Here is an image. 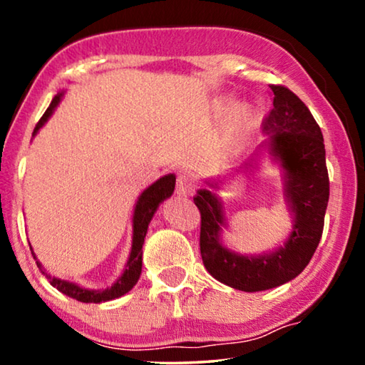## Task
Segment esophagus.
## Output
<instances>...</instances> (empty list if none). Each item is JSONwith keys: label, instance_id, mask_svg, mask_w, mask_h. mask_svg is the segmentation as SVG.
I'll return each mask as SVG.
<instances>
[{"label": "esophagus", "instance_id": "34e87169", "mask_svg": "<svg viewBox=\"0 0 365 365\" xmlns=\"http://www.w3.org/2000/svg\"><path fill=\"white\" fill-rule=\"evenodd\" d=\"M177 191L182 195H187L193 191V178H191L190 174H183L178 177L177 180Z\"/></svg>", "mask_w": 365, "mask_h": 365}]
</instances>
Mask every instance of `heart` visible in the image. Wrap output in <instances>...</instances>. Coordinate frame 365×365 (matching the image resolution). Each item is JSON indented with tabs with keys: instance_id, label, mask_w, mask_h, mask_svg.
I'll return each mask as SVG.
<instances>
[{
	"instance_id": "obj_1",
	"label": "heart",
	"mask_w": 365,
	"mask_h": 365,
	"mask_svg": "<svg viewBox=\"0 0 365 365\" xmlns=\"http://www.w3.org/2000/svg\"><path fill=\"white\" fill-rule=\"evenodd\" d=\"M230 104L227 101H220L215 104V110L219 114H225ZM256 127V115L252 109L248 106H240L233 110V115L228 120L227 130L222 138V148L227 151H235L245 143V140L250 137L251 132Z\"/></svg>"
}]
</instances>
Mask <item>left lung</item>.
Wrapping results in <instances>:
<instances>
[{
    "label": "left lung",
    "mask_w": 365,
    "mask_h": 365,
    "mask_svg": "<svg viewBox=\"0 0 365 365\" xmlns=\"http://www.w3.org/2000/svg\"><path fill=\"white\" fill-rule=\"evenodd\" d=\"M269 86L274 108L262 120V130L270 135V154L285 172L283 190L294 220L287 242L259 256L227 250L219 238L225 225L220 200L207 188H200L193 197L201 214L200 250L206 270L224 285L248 293L280 287L304 270L322 237L330 195L319 123L292 90L283 85ZM209 185L219 188L217 183Z\"/></svg>",
    "instance_id": "left-lung-1"
}]
</instances>
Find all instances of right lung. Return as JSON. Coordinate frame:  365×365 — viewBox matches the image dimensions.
Wrapping results in <instances>:
<instances>
[{"instance_id": "add662e5", "label": "right lung", "mask_w": 365, "mask_h": 365, "mask_svg": "<svg viewBox=\"0 0 365 365\" xmlns=\"http://www.w3.org/2000/svg\"><path fill=\"white\" fill-rule=\"evenodd\" d=\"M61 96H63V93H58L53 98V101L46 109V113L43 114L38 123H36L34 135L38 132L43 125H45V122L49 119V115L53 114L54 108H56L58 103L61 101ZM174 188H175V175L169 174V175H164L163 178H159L158 182H154L151 187H148L143 193L140 195L137 206H135V212H133L132 251H130V256H128L125 270H123V274L117 279V282L113 283L110 287H108L106 289L82 288L72 282L61 280V279H56V277L48 275L46 272L43 270L41 264L38 261H36V265H38L43 274H46L49 283H51L54 288L59 289L61 293L67 294L69 298H73L80 302H104V301L120 298V296L128 293L135 285H137L141 274V256H143L141 248H143V243H145L148 225H150V222L153 219L154 212H156L158 206L174 193ZM34 259H36L35 255H34Z\"/></svg>"}]
</instances>
